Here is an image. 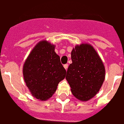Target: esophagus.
<instances>
[{"label": "esophagus", "instance_id": "1", "mask_svg": "<svg viewBox=\"0 0 124 124\" xmlns=\"http://www.w3.org/2000/svg\"><path fill=\"white\" fill-rule=\"evenodd\" d=\"M63 67H64V68H65V70H67V69H68V64H65V65H63Z\"/></svg>", "mask_w": 124, "mask_h": 124}]
</instances>
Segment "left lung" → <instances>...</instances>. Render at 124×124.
I'll use <instances>...</instances> for the list:
<instances>
[{
    "instance_id": "8db88e82",
    "label": "left lung",
    "mask_w": 124,
    "mask_h": 124,
    "mask_svg": "<svg viewBox=\"0 0 124 124\" xmlns=\"http://www.w3.org/2000/svg\"><path fill=\"white\" fill-rule=\"evenodd\" d=\"M72 63L66 79L73 95L88 101L97 93L105 79V68L95 48L88 43L76 45L71 52Z\"/></svg>"
}]
</instances>
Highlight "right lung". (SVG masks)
I'll use <instances>...</instances> for the list:
<instances>
[{
  "label": "right lung",
  "mask_w": 124,
  "mask_h": 124,
  "mask_svg": "<svg viewBox=\"0 0 124 124\" xmlns=\"http://www.w3.org/2000/svg\"><path fill=\"white\" fill-rule=\"evenodd\" d=\"M55 45L46 40L38 43L25 61L23 75L34 97L46 101L53 95L66 76V70L55 51Z\"/></svg>",
  "instance_id": "obj_1"
}]
</instances>
